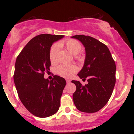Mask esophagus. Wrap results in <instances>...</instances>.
Listing matches in <instances>:
<instances>
[{
  "instance_id": "34e87169",
  "label": "esophagus",
  "mask_w": 134,
  "mask_h": 134,
  "mask_svg": "<svg viewBox=\"0 0 134 134\" xmlns=\"http://www.w3.org/2000/svg\"><path fill=\"white\" fill-rule=\"evenodd\" d=\"M66 82H67V84H69V83L70 82V79H66Z\"/></svg>"
}]
</instances>
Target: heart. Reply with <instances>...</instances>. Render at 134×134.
<instances>
[{
  "mask_svg": "<svg viewBox=\"0 0 134 134\" xmlns=\"http://www.w3.org/2000/svg\"><path fill=\"white\" fill-rule=\"evenodd\" d=\"M59 46L64 47L66 50L72 55L79 62H82L84 60V56L80 53L82 46L79 41L74 39H69L65 41L60 42L59 45L57 43L53 44L50 50V60L52 64L57 62V55L59 51ZM57 73L59 76L64 77H70L72 75L77 71V67L75 65H60L58 66L56 69Z\"/></svg>",
  "mask_w": 134,
  "mask_h": 134,
  "instance_id": "b5f03b06",
  "label": "heart"
}]
</instances>
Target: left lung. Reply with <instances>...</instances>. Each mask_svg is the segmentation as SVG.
Instances as JSON below:
<instances>
[{
  "instance_id": "8db88e82",
  "label": "left lung",
  "mask_w": 134,
  "mask_h": 134,
  "mask_svg": "<svg viewBox=\"0 0 134 134\" xmlns=\"http://www.w3.org/2000/svg\"><path fill=\"white\" fill-rule=\"evenodd\" d=\"M72 38L79 40L85 47L84 65L77 75L88 82L83 86L79 81H72L76 86L74 103L79 111L95 113L106 105L111 96L116 82V65L106 44L90 36Z\"/></svg>"
}]
</instances>
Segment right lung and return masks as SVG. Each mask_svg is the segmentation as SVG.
Here are the masks:
<instances>
[{
    "mask_svg": "<svg viewBox=\"0 0 134 134\" xmlns=\"http://www.w3.org/2000/svg\"><path fill=\"white\" fill-rule=\"evenodd\" d=\"M64 35L41 34L32 38L16 58L14 81L23 105L35 116L45 118L58 111L66 85L64 78H44L51 65L50 50Z\"/></svg>",
    "mask_w": 134,
    "mask_h": 134,
    "instance_id": "add662e5",
    "label": "right lung"
}]
</instances>
